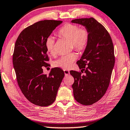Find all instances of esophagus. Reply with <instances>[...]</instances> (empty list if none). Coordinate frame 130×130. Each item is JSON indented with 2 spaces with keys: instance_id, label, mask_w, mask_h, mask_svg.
Segmentation results:
<instances>
[{
  "instance_id": "obj_1",
  "label": "esophagus",
  "mask_w": 130,
  "mask_h": 130,
  "mask_svg": "<svg viewBox=\"0 0 130 130\" xmlns=\"http://www.w3.org/2000/svg\"><path fill=\"white\" fill-rule=\"evenodd\" d=\"M64 72L65 76H67L70 74L69 71H68V70H64Z\"/></svg>"
}]
</instances>
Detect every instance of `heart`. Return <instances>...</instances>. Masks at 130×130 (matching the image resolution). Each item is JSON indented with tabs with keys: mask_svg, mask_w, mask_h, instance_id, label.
Instances as JSON below:
<instances>
[{
	"mask_svg": "<svg viewBox=\"0 0 130 130\" xmlns=\"http://www.w3.org/2000/svg\"><path fill=\"white\" fill-rule=\"evenodd\" d=\"M58 34L61 37L71 41L74 47L78 51H83L87 47L89 39V32L86 28H79L76 24L68 23L61 27L59 29ZM54 39L51 36L45 40V48L51 54L54 53ZM76 58V54L73 52L61 57L55 61V65L64 69H69Z\"/></svg>",
	"mask_w": 130,
	"mask_h": 130,
	"instance_id": "heart-1",
	"label": "heart"
}]
</instances>
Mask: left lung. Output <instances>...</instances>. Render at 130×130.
Listing matches in <instances>:
<instances>
[{
  "label": "left lung",
  "instance_id": "obj_1",
  "mask_svg": "<svg viewBox=\"0 0 130 130\" xmlns=\"http://www.w3.org/2000/svg\"><path fill=\"white\" fill-rule=\"evenodd\" d=\"M72 23L82 25L87 29L89 39L82 56L77 61L81 72L71 71L74 83L72 85L75 99L88 106L101 99L110 84L115 64L114 48L112 39L103 25L94 18L72 20Z\"/></svg>",
  "mask_w": 130,
  "mask_h": 130
}]
</instances>
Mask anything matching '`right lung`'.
<instances>
[{"label": "right lung", "mask_w": 130, "mask_h": 130, "mask_svg": "<svg viewBox=\"0 0 130 130\" xmlns=\"http://www.w3.org/2000/svg\"><path fill=\"white\" fill-rule=\"evenodd\" d=\"M60 20H45L27 27L16 41L12 61L18 84L27 100L35 105H51L64 76L60 68H53L48 75L43 74L42 67L49 66V55L45 40Z\"/></svg>", "instance_id": "1"}]
</instances>
